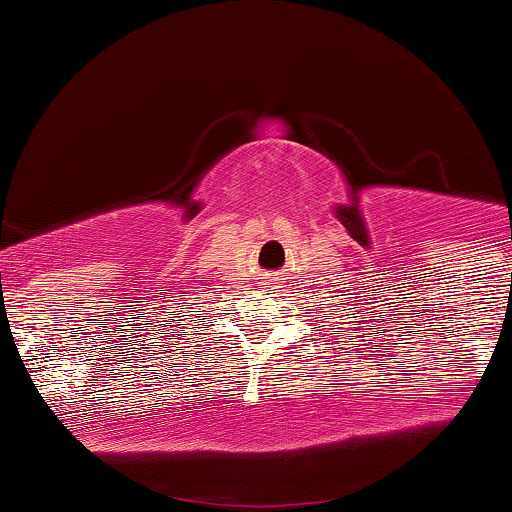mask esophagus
Listing matches in <instances>:
<instances>
[{"instance_id":"34e87169","label":"esophagus","mask_w":512,"mask_h":512,"mask_svg":"<svg viewBox=\"0 0 512 512\" xmlns=\"http://www.w3.org/2000/svg\"><path fill=\"white\" fill-rule=\"evenodd\" d=\"M263 285H266V290H263V292H273L278 282H275V280H263ZM268 297H270V294H268Z\"/></svg>"}]
</instances>
